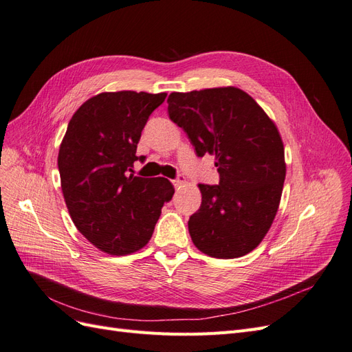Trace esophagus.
Segmentation results:
<instances>
[{
    "instance_id": "obj_1",
    "label": "esophagus",
    "mask_w": 352,
    "mask_h": 352,
    "mask_svg": "<svg viewBox=\"0 0 352 352\" xmlns=\"http://www.w3.org/2000/svg\"><path fill=\"white\" fill-rule=\"evenodd\" d=\"M172 182H173L175 188H179L180 185H184V184L186 182V180H185V176H177L176 179H173V180H172Z\"/></svg>"
}]
</instances>
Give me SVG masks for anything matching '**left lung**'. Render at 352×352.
<instances>
[{
    "label": "left lung",
    "instance_id": "obj_1",
    "mask_svg": "<svg viewBox=\"0 0 352 352\" xmlns=\"http://www.w3.org/2000/svg\"><path fill=\"white\" fill-rule=\"evenodd\" d=\"M167 104L197 155L216 157L220 175L219 185H198L202 202L189 235L210 257H242L258 247L279 208L286 164L278 127L235 87L172 92Z\"/></svg>",
    "mask_w": 352,
    "mask_h": 352
}]
</instances>
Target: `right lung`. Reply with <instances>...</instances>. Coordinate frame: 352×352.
Listing matches in <instances>:
<instances>
[{
    "label": "right lung",
    "instance_id": "1",
    "mask_svg": "<svg viewBox=\"0 0 352 352\" xmlns=\"http://www.w3.org/2000/svg\"><path fill=\"white\" fill-rule=\"evenodd\" d=\"M166 97L102 92L85 101L69 122L58 151L63 197L74 226L102 252L144 248L175 194L164 177L133 175V163L145 160L136 155L141 132Z\"/></svg>",
    "mask_w": 352,
    "mask_h": 352
}]
</instances>
